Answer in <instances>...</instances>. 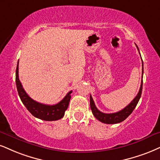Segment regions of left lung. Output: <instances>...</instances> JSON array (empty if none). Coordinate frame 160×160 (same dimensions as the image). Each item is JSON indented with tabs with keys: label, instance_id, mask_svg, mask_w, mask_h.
I'll return each instance as SVG.
<instances>
[{
	"label": "left lung",
	"instance_id": "1",
	"mask_svg": "<svg viewBox=\"0 0 160 160\" xmlns=\"http://www.w3.org/2000/svg\"><path fill=\"white\" fill-rule=\"evenodd\" d=\"M138 50L139 48L137 46ZM140 54V53H139ZM142 74H143V63H142ZM142 82H141V86L139 88V92L137 95V96L133 98V100L131 103L128 104V106L120 110L119 112H116V113H104L100 111L97 109V108L96 107L95 103H94L93 99H92V96H90V108H91L92 113L93 114V116L97 119L98 121L105 124H116L122 122V121L127 119V118L131 115V113L133 112V110L135 109L136 106L137 105L138 102L139 101V98L141 97L142 95Z\"/></svg>",
	"mask_w": 160,
	"mask_h": 160
}]
</instances>
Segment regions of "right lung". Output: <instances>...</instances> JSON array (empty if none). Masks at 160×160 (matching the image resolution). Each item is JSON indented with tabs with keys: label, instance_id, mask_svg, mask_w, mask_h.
<instances>
[{
	"label": "right lung",
	"instance_id": "right-lung-1",
	"mask_svg": "<svg viewBox=\"0 0 160 160\" xmlns=\"http://www.w3.org/2000/svg\"><path fill=\"white\" fill-rule=\"evenodd\" d=\"M15 82H16L18 92L21 102L35 117L44 121H56L62 119L64 116L65 110L68 108L72 90L67 94L62 101L54 105H48V104L35 102L27 95L20 82L18 78V62L17 64L16 73H15Z\"/></svg>",
	"mask_w": 160,
	"mask_h": 160
}]
</instances>
